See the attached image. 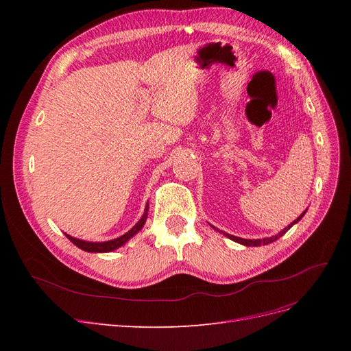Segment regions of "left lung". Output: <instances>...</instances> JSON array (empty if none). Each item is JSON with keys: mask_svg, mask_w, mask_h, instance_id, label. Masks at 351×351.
<instances>
[{"mask_svg": "<svg viewBox=\"0 0 351 351\" xmlns=\"http://www.w3.org/2000/svg\"><path fill=\"white\" fill-rule=\"evenodd\" d=\"M307 210V209H306ZM306 210H303V214L299 217V218H295L290 226H287L284 230H281L278 234H275V236H272V237H267V239H253V240H250V239H241V237H236V236H231V234H227V232H224V231H221V230H218V228H215L214 226H212V228L214 230H217L218 232H222V234L224 236H227L230 240H232V241H236V243H240V244H243V246H265V244H269V243H274L275 240H278L280 237H282L287 231H289L294 224H297V222H299L303 217H304V214H306Z\"/></svg>", "mask_w": 351, "mask_h": 351, "instance_id": "obj_1", "label": "left lung"}]
</instances>
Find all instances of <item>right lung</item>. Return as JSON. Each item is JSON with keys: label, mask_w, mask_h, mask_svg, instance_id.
Instances as JSON below:
<instances>
[{"label": "right lung", "mask_w": 351, "mask_h": 351, "mask_svg": "<svg viewBox=\"0 0 351 351\" xmlns=\"http://www.w3.org/2000/svg\"><path fill=\"white\" fill-rule=\"evenodd\" d=\"M147 210H149V204H146L143 215H142V218L139 221H137V224L132 230L127 231L125 234L117 237L114 240H108V241H84V240H80V239H76V237H71L69 234H66V236L74 244V246H77L79 249H82L84 252H89V253H107V252H112L115 249L121 247L123 244H125L133 236H136L137 232H139L143 228L145 222H146V218H147Z\"/></svg>", "instance_id": "add662e5"}]
</instances>
